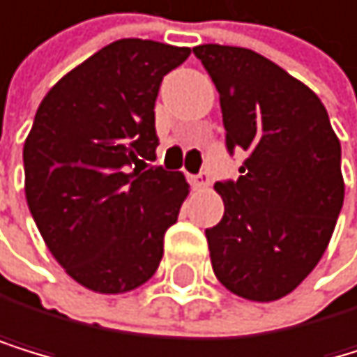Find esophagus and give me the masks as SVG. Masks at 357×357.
I'll use <instances>...</instances> for the list:
<instances>
[{
	"label": "esophagus",
	"instance_id": "1",
	"mask_svg": "<svg viewBox=\"0 0 357 357\" xmlns=\"http://www.w3.org/2000/svg\"><path fill=\"white\" fill-rule=\"evenodd\" d=\"M190 183H192L196 190H207L209 188V174H207V172H201V174L192 176Z\"/></svg>",
	"mask_w": 357,
	"mask_h": 357
}]
</instances>
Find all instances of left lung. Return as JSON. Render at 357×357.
Returning <instances> with one entry per match:
<instances>
[{"instance_id":"left-lung-1","label":"left lung","mask_w":357,"mask_h":357,"mask_svg":"<svg viewBox=\"0 0 357 357\" xmlns=\"http://www.w3.org/2000/svg\"><path fill=\"white\" fill-rule=\"evenodd\" d=\"M194 54L220 94L238 181L216 183L225 214L205 229L225 289L271 303L291 294L331 241L344 201L340 141L318 94L267 56L203 43Z\"/></svg>"}]
</instances>
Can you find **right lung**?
<instances>
[{
	"instance_id": "1",
	"label": "right lung",
	"mask_w": 357,
	"mask_h": 357,
	"mask_svg": "<svg viewBox=\"0 0 357 357\" xmlns=\"http://www.w3.org/2000/svg\"><path fill=\"white\" fill-rule=\"evenodd\" d=\"M190 48L119 39L70 70L24 143L26 201L66 273L97 294L148 282L190 185L156 158L154 101Z\"/></svg>"
}]
</instances>
